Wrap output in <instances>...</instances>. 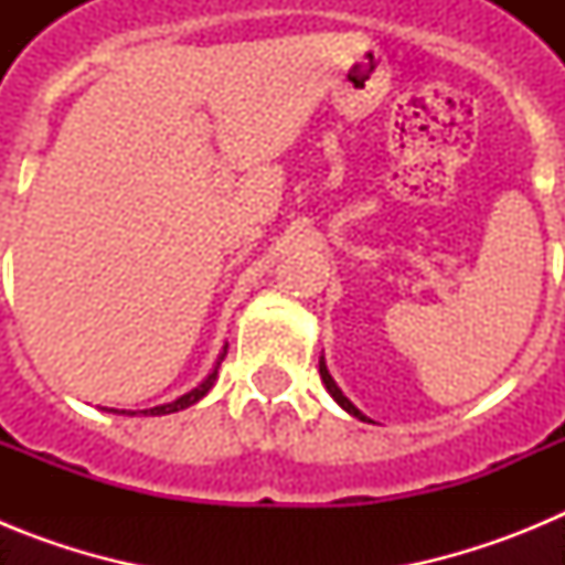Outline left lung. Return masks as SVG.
I'll return each instance as SVG.
<instances>
[{"mask_svg": "<svg viewBox=\"0 0 565 565\" xmlns=\"http://www.w3.org/2000/svg\"><path fill=\"white\" fill-rule=\"evenodd\" d=\"M319 376H322V382H326L328 393H331V396H333V398H337V402H339V404H342L344 411L351 413V416L362 418V422H364V416H362V413H359V411H356V407H353V404H351V402H348V398H344V393H342V391H339V387H337V382H333V379H331V373H328L326 362H319Z\"/></svg>", "mask_w": 565, "mask_h": 565, "instance_id": "8db88e82", "label": "left lung"}]
</instances>
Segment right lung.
Here are the masks:
<instances>
[{
	"instance_id": "1",
	"label": "right lung",
	"mask_w": 565,
	"mask_h": 565,
	"mask_svg": "<svg viewBox=\"0 0 565 565\" xmlns=\"http://www.w3.org/2000/svg\"><path fill=\"white\" fill-rule=\"evenodd\" d=\"M226 351H228V344H226V348H223L221 359H217V364H214V371L209 373V379H206V382H203V384H198V387H194V391H189L186 396L174 398V402H169V404H161V407H152V411H143V416H167V413L186 411V407H192L194 402H201V398L206 396L209 391H212L214 379H217V367H221V362H223V359H226ZM121 413H124V411H121Z\"/></svg>"
}]
</instances>
